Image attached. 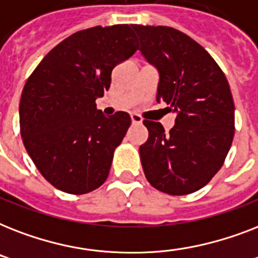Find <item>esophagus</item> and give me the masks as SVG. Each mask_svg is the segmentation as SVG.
Here are the masks:
<instances>
[{"label":"esophagus","instance_id":"1","mask_svg":"<svg viewBox=\"0 0 258 258\" xmlns=\"http://www.w3.org/2000/svg\"><path fill=\"white\" fill-rule=\"evenodd\" d=\"M131 121H133V124H141L143 119L138 113H131Z\"/></svg>","mask_w":258,"mask_h":258}]
</instances>
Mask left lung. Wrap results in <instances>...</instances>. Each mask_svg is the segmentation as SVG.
Returning a JSON list of instances; mask_svg holds the SVG:
<instances>
[{"mask_svg":"<svg viewBox=\"0 0 258 258\" xmlns=\"http://www.w3.org/2000/svg\"><path fill=\"white\" fill-rule=\"evenodd\" d=\"M139 50L158 70L157 101L175 113L165 133L143 120L149 139L139 147L143 171L154 187L171 196L204 187L222 167L234 137V103L214 58L187 34L169 26L134 25Z\"/></svg>","mask_w":258,"mask_h":258,"instance_id":"obj_1","label":"left lung"}]
</instances>
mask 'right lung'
Here are the masks:
<instances>
[{
	"label": "right lung",
	"instance_id": "add662e5",
	"mask_svg": "<svg viewBox=\"0 0 258 258\" xmlns=\"http://www.w3.org/2000/svg\"><path fill=\"white\" fill-rule=\"evenodd\" d=\"M128 25L93 26L56 45L26 80L20 100V128L26 151L50 184L86 194L104 183L113 151L131 117H107L97 97L111 84V72L138 49Z\"/></svg>",
	"mask_w": 258,
	"mask_h": 258
}]
</instances>
